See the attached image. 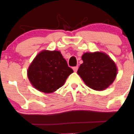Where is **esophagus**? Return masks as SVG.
I'll use <instances>...</instances> for the list:
<instances>
[{"mask_svg":"<svg viewBox=\"0 0 134 134\" xmlns=\"http://www.w3.org/2000/svg\"><path fill=\"white\" fill-rule=\"evenodd\" d=\"M73 70L74 72H77L78 70V66H75V67H73Z\"/></svg>","mask_w":134,"mask_h":134,"instance_id":"1","label":"esophagus"}]
</instances>
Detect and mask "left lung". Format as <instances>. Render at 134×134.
<instances>
[{
    "label": "left lung",
    "instance_id": "8db88e82",
    "mask_svg": "<svg viewBox=\"0 0 134 134\" xmlns=\"http://www.w3.org/2000/svg\"><path fill=\"white\" fill-rule=\"evenodd\" d=\"M83 63L77 74L87 86L94 90L107 88L114 81L117 69L113 61L101 52L86 53L82 56Z\"/></svg>",
    "mask_w": 134,
    "mask_h": 134
}]
</instances>
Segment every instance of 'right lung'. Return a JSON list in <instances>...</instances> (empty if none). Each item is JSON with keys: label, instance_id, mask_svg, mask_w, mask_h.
Segmentation results:
<instances>
[{"label": "right lung", "instance_id": "add662e5", "mask_svg": "<svg viewBox=\"0 0 134 134\" xmlns=\"http://www.w3.org/2000/svg\"><path fill=\"white\" fill-rule=\"evenodd\" d=\"M73 72L60 52L44 50L31 64L27 77L36 90L50 93L62 87Z\"/></svg>", "mask_w": 134, "mask_h": 134}]
</instances>
